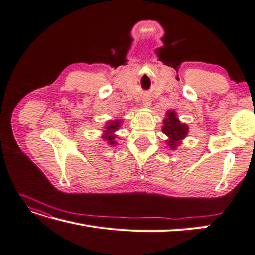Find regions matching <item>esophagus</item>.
<instances>
[{
	"instance_id": "1",
	"label": "esophagus",
	"mask_w": 255,
	"mask_h": 255,
	"mask_svg": "<svg viewBox=\"0 0 255 255\" xmlns=\"http://www.w3.org/2000/svg\"><path fill=\"white\" fill-rule=\"evenodd\" d=\"M143 104H144V106H149V104H151V101H149L148 99H144L143 100Z\"/></svg>"
}]
</instances>
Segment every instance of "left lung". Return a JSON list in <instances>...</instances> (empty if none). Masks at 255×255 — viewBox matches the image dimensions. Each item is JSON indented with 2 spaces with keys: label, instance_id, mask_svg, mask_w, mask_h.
<instances>
[{
  "label": "left lung",
  "instance_id": "8db88e82",
  "mask_svg": "<svg viewBox=\"0 0 255 255\" xmlns=\"http://www.w3.org/2000/svg\"><path fill=\"white\" fill-rule=\"evenodd\" d=\"M188 128L185 124H182L177 117L174 111H169L167 113V119L164 120V126H162V132L168 138V144L170 148L174 149L178 146V143L185 138Z\"/></svg>",
  "mask_w": 255,
  "mask_h": 255
}]
</instances>
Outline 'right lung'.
I'll return each instance as SVG.
<instances>
[{
  "label": "right lung",
  "instance_id": "right-lung-1",
  "mask_svg": "<svg viewBox=\"0 0 255 255\" xmlns=\"http://www.w3.org/2000/svg\"><path fill=\"white\" fill-rule=\"evenodd\" d=\"M120 124H121V121H113V122H110L109 125L106 126V134L103 135V138L108 140V142L110 143V144H113V140H114V135H113V132L116 131V130H119L120 128Z\"/></svg>",
  "mask_w": 255,
  "mask_h": 255
}]
</instances>
